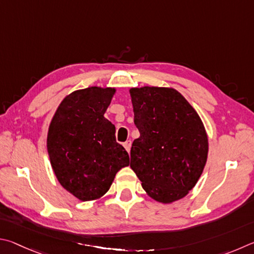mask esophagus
I'll use <instances>...</instances> for the list:
<instances>
[{"label": "esophagus", "mask_w": 254, "mask_h": 254, "mask_svg": "<svg viewBox=\"0 0 254 254\" xmlns=\"http://www.w3.org/2000/svg\"><path fill=\"white\" fill-rule=\"evenodd\" d=\"M124 147H125V149L127 150L128 153L130 152V147H131V140H127L126 143H124Z\"/></svg>", "instance_id": "34e87169"}]
</instances>
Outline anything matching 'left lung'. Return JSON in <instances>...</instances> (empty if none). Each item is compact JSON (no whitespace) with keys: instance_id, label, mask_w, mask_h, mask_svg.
<instances>
[{"instance_id":"left-lung-1","label":"left lung","mask_w":254,"mask_h":254,"mask_svg":"<svg viewBox=\"0 0 254 254\" xmlns=\"http://www.w3.org/2000/svg\"><path fill=\"white\" fill-rule=\"evenodd\" d=\"M129 93L140 132L131 146V170L149 197L179 201L196 185L207 161L202 119L174 88L145 86Z\"/></svg>"}]
</instances>
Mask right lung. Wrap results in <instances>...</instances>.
<instances>
[{"mask_svg": "<svg viewBox=\"0 0 254 254\" xmlns=\"http://www.w3.org/2000/svg\"><path fill=\"white\" fill-rule=\"evenodd\" d=\"M116 88L88 87L69 93L49 125L47 148L62 188L80 201H97L108 192L129 156L116 141L105 113Z\"/></svg>", "mask_w": 254, "mask_h": 254, "instance_id": "right-lung-1", "label": "right lung"}]
</instances>
